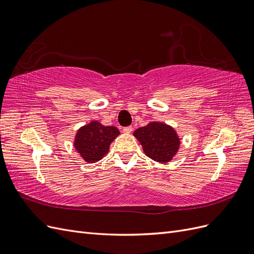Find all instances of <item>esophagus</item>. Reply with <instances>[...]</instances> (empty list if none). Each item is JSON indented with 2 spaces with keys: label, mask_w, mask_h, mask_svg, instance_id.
I'll return each mask as SVG.
<instances>
[{
  "label": "esophagus",
  "mask_w": 254,
  "mask_h": 254,
  "mask_svg": "<svg viewBox=\"0 0 254 254\" xmlns=\"http://www.w3.org/2000/svg\"><path fill=\"white\" fill-rule=\"evenodd\" d=\"M133 130L132 126H127V127H124L123 128V131H124L125 133H130Z\"/></svg>",
  "instance_id": "1"
}]
</instances>
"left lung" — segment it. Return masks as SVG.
Returning <instances> with one entry per match:
<instances>
[{
  "label": "left lung",
  "instance_id": "left-lung-1",
  "mask_svg": "<svg viewBox=\"0 0 254 254\" xmlns=\"http://www.w3.org/2000/svg\"><path fill=\"white\" fill-rule=\"evenodd\" d=\"M146 156L157 162H170L178 151L180 141L175 130L163 123H149L134 131Z\"/></svg>",
  "mask_w": 254,
  "mask_h": 254
}]
</instances>
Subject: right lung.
Listing matches in <instances>:
<instances>
[{"label": "right lung", "mask_w": 254, "mask_h": 254, "mask_svg": "<svg viewBox=\"0 0 254 254\" xmlns=\"http://www.w3.org/2000/svg\"><path fill=\"white\" fill-rule=\"evenodd\" d=\"M120 134L114 126H104L97 122L81 127L75 137L74 146L86 162L94 163L104 158L111 142Z\"/></svg>", "instance_id": "right-lung-1"}]
</instances>
